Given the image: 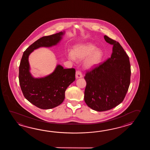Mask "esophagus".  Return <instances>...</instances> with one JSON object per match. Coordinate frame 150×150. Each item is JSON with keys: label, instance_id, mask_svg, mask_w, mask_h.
<instances>
[{"label": "esophagus", "instance_id": "obj_1", "mask_svg": "<svg viewBox=\"0 0 150 150\" xmlns=\"http://www.w3.org/2000/svg\"><path fill=\"white\" fill-rule=\"evenodd\" d=\"M76 78H80L83 77V74L80 70H76Z\"/></svg>", "mask_w": 150, "mask_h": 150}]
</instances>
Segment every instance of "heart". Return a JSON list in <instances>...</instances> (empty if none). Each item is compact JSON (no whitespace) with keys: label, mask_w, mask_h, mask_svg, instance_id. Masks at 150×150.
I'll return each mask as SVG.
<instances>
[{"label":"heart","mask_w":150,"mask_h":150,"mask_svg":"<svg viewBox=\"0 0 150 150\" xmlns=\"http://www.w3.org/2000/svg\"><path fill=\"white\" fill-rule=\"evenodd\" d=\"M101 50L96 49V45L92 43H85L76 45L74 51L68 53V57L71 60L81 61L84 59V65L86 67L92 68L99 64L102 57Z\"/></svg>","instance_id":"1"}]
</instances>
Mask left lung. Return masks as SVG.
<instances>
[{
    "mask_svg": "<svg viewBox=\"0 0 150 150\" xmlns=\"http://www.w3.org/2000/svg\"><path fill=\"white\" fill-rule=\"evenodd\" d=\"M112 45L111 57L103 63L86 71L84 100L87 105L98 112L114 108L125 99L130 83L129 57L118 42L105 35Z\"/></svg>",
    "mask_w": 150,
    "mask_h": 150,
    "instance_id": "8db88e82",
    "label": "left lung"
}]
</instances>
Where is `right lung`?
<instances>
[{
  "instance_id": "add662e5",
  "label": "right lung",
  "mask_w": 150,
  "mask_h": 150,
  "mask_svg": "<svg viewBox=\"0 0 150 150\" xmlns=\"http://www.w3.org/2000/svg\"><path fill=\"white\" fill-rule=\"evenodd\" d=\"M63 34L61 32L39 38L23 52L20 61L19 79L23 94L28 101L39 108H53L63 102L66 89L76 79V70L64 69L58 65L51 74L45 78H34L29 72V55L40 47L57 45Z\"/></svg>"
}]
</instances>
